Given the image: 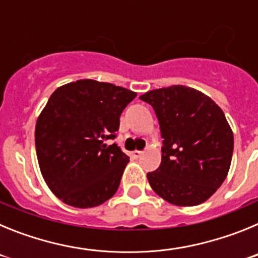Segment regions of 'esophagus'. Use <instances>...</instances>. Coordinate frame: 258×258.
I'll list each match as a JSON object with an SVG mask.
<instances>
[{
  "instance_id": "34e87169",
  "label": "esophagus",
  "mask_w": 258,
  "mask_h": 258,
  "mask_svg": "<svg viewBox=\"0 0 258 258\" xmlns=\"http://www.w3.org/2000/svg\"><path fill=\"white\" fill-rule=\"evenodd\" d=\"M141 155H142V151H140V150H136V151L132 152V156L136 157V159H137V157H140Z\"/></svg>"
}]
</instances>
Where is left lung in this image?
<instances>
[{
    "label": "left lung",
    "instance_id": "8db88e82",
    "mask_svg": "<svg viewBox=\"0 0 258 258\" xmlns=\"http://www.w3.org/2000/svg\"><path fill=\"white\" fill-rule=\"evenodd\" d=\"M140 99L154 108L163 138L161 164L147 173L152 190L174 206L211 198L226 178L234 136L222 109L206 94L182 85L156 89Z\"/></svg>",
    "mask_w": 258,
    "mask_h": 258
}]
</instances>
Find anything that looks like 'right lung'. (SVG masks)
I'll return each instance as SVG.
<instances>
[{
  "label": "right lung",
  "instance_id": "add662e5",
  "mask_svg": "<svg viewBox=\"0 0 258 258\" xmlns=\"http://www.w3.org/2000/svg\"><path fill=\"white\" fill-rule=\"evenodd\" d=\"M137 93L77 80L58 88L36 124L38 164L50 190L68 206L92 208L117 191L129 156L116 143L120 116Z\"/></svg>",
  "mask_w": 258,
  "mask_h": 258
}]
</instances>
